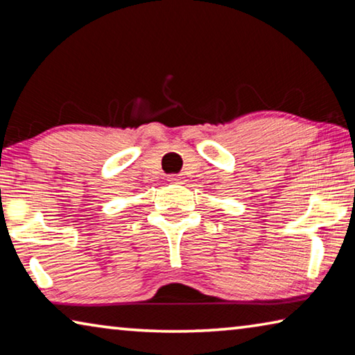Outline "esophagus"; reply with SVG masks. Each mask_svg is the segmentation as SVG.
Listing matches in <instances>:
<instances>
[{"instance_id":"esophagus-1","label":"esophagus","mask_w":355,"mask_h":355,"mask_svg":"<svg viewBox=\"0 0 355 355\" xmlns=\"http://www.w3.org/2000/svg\"><path fill=\"white\" fill-rule=\"evenodd\" d=\"M180 178H182V177H178V175H171V177H169V182H172V183H178V182H180Z\"/></svg>"}]
</instances>
